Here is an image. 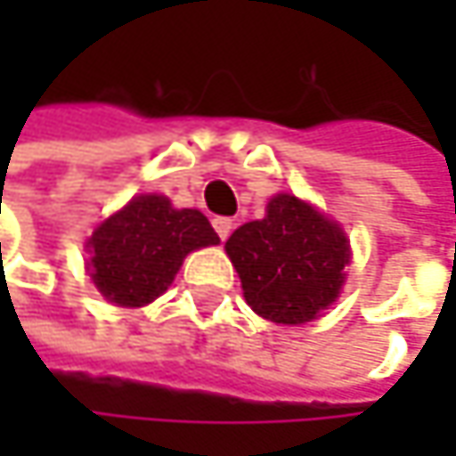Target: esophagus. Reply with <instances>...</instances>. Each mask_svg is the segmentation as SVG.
<instances>
[{"label":"esophagus","instance_id":"34e87169","mask_svg":"<svg viewBox=\"0 0 456 456\" xmlns=\"http://www.w3.org/2000/svg\"><path fill=\"white\" fill-rule=\"evenodd\" d=\"M214 229H216V234H219L222 240H227L229 232H232V219H227V216H216V219H214Z\"/></svg>","mask_w":456,"mask_h":456}]
</instances>
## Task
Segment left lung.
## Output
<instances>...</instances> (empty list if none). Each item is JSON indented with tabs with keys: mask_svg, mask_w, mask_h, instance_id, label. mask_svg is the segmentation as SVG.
<instances>
[{
	"mask_svg": "<svg viewBox=\"0 0 456 456\" xmlns=\"http://www.w3.org/2000/svg\"><path fill=\"white\" fill-rule=\"evenodd\" d=\"M248 306L277 324H304L327 309L346 280L348 240L317 208L277 195L261 222H248L227 240Z\"/></svg>",
	"mask_w": 456,
	"mask_h": 456,
	"instance_id": "left-lung-1",
	"label": "left lung"
}]
</instances>
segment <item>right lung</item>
<instances>
[{
    "instance_id": "add662e5",
    "label": "right lung",
    "mask_w": 456,
    "mask_h": 456,
    "mask_svg": "<svg viewBox=\"0 0 456 456\" xmlns=\"http://www.w3.org/2000/svg\"><path fill=\"white\" fill-rule=\"evenodd\" d=\"M216 242L219 234L200 211H176L163 195H139L89 237L92 280L110 304L144 306L168 290L190 250Z\"/></svg>"
}]
</instances>
